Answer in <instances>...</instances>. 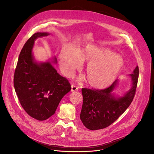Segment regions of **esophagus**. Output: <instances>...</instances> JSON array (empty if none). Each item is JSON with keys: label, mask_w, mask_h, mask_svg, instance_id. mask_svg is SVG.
Masks as SVG:
<instances>
[{"label": "esophagus", "mask_w": 154, "mask_h": 154, "mask_svg": "<svg viewBox=\"0 0 154 154\" xmlns=\"http://www.w3.org/2000/svg\"><path fill=\"white\" fill-rule=\"evenodd\" d=\"M78 90V87L77 86H75V85H72L71 86V91L74 92V91H76Z\"/></svg>", "instance_id": "esophagus-1"}]
</instances>
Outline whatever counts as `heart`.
I'll return each instance as SVG.
<instances>
[{"mask_svg": "<svg viewBox=\"0 0 154 154\" xmlns=\"http://www.w3.org/2000/svg\"><path fill=\"white\" fill-rule=\"evenodd\" d=\"M59 59L61 70L67 77L81 67L83 60H88L85 68L88 83L96 89H104L114 84L125 66L122 56L92 44L75 49L70 45H64Z\"/></svg>", "mask_w": 154, "mask_h": 154, "instance_id": "heart-1", "label": "heart"}]
</instances>
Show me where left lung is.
Listing matches in <instances>:
<instances>
[{"mask_svg": "<svg viewBox=\"0 0 154 154\" xmlns=\"http://www.w3.org/2000/svg\"><path fill=\"white\" fill-rule=\"evenodd\" d=\"M139 72L137 66L132 74L128 75L131 79V87L121 96L114 92L119 84L118 79L103 90L82 88L83 104L80 118L86 128L92 131L106 128L123 114L134 97Z\"/></svg>", "mask_w": 154, "mask_h": 154, "instance_id": "obj_1", "label": "left lung"}]
</instances>
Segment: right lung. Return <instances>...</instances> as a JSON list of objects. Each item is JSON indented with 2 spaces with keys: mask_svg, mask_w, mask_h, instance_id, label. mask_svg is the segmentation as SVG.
Wrapping results in <instances>:
<instances>
[{
  "mask_svg": "<svg viewBox=\"0 0 154 154\" xmlns=\"http://www.w3.org/2000/svg\"><path fill=\"white\" fill-rule=\"evenodd\" d=\"M48 32H37L26 42L20 53L14 85L21 106L32 117L45 120L54 115L63 97L71 86L66 78L59 75L52 61L38 62L32 52L35 40L47 36Z\"/></svg>",
  "mask_w": 154,
  "mask_h": 154,
  "instance_id": "1",
  "label": "right lung"
}]
</instances>
